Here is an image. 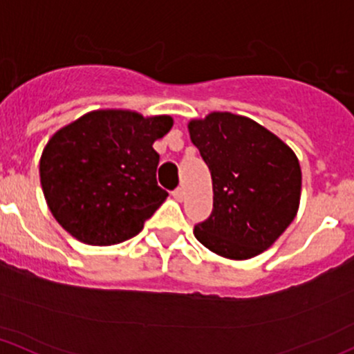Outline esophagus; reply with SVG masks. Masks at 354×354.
Wrapping results in <instances>:
<instances>
[{
    "mask_svg": "<svg viewBox=\"0 0 354 354\" xmlns=\"http://www.w3.org/2000/svg\"><path fill=\"white\" fill-rule=\"evenodd\" d=\"M173 196L178 200V202H183V198H185V189H183V188H176V189H174V192H173Z\"/></svg>",
    "mask_w": 354,
    "mask_h": 354,
    "instance_id": "34e87169",
    "label": "esophagus"
}]
</instances>
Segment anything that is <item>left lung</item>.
Returning a JSON list of instances; mask_svg holds the SVG:
<instances>
[{
  "label": "left lung",
  "instance_id": "8db88e82",
  "mask_svg": "<svg viewBox=\"0 0 354 354\" xmlns=\"http://www.w3.org/2000/svg\"><path fill=\"white\" fill-rule=\"evenodd\" d=\"M188 132L214 188V210L193 234L222 258L261 254L299 212L302 171L295 152L258 122L229 111L189 120Z\"/></svg>",
  "mask_w": 354,
  "mask_h": 354
}]
</instances>
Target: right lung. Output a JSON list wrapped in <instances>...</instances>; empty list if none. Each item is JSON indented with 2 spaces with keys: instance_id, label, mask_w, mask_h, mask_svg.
Returning a JSON list of instances; mask_svg holds the SVG:
<instances>
[{
  "instance_id": "right-lung-1",
  "label": "right lung",
  "mask_w": 354,
  "mask_h": 354,
  "mask_svg": "<svg viewBox=\"0 0 354 354\" xmlns=\"http://www.w3.org/2000/svg\"><path fill=\"white\" fill-rule=\"evenodd\" d=\"M171 127L169 115L95 110L59 129L44 147L40 185L62 229L89 245L137 236L167 196L152 144Z\"/></svg>"
}]
</instances>
